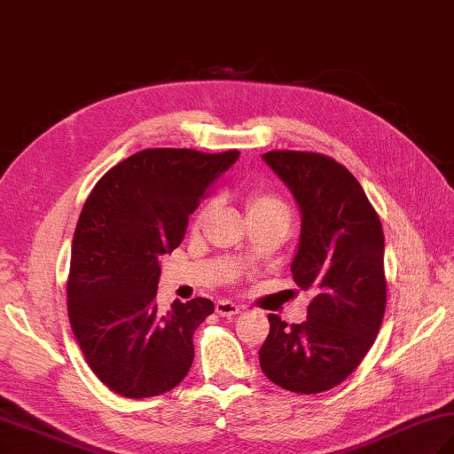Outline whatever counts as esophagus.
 I'll return each instance as SVG.
<instances>
[{
	"mask_svg": "<svg viewBox=\"0 0 454 454\" xmlns=\"http://www.w3.org/2000/svg\"><path fill=\"white\" fill-rule=\"evenodd\" d=\"M215 308H216V314L224 316V317H232V316L239 314V306L234 304V302H230V301H218Z\"/></svg>",
	"mask_w": 454,
	"mask_h": 454,
	"instance_id": "obj_1",
	"label": "esophagus"
}]
</instances>
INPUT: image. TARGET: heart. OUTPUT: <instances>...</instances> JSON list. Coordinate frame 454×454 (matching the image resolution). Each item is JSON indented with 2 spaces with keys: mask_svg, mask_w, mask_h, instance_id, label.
<instances>
[{
  "mask_svg": "<svg viewBox=\"0 0 454 454\" xmlns=\"http://www.w3.org/2000/svg\"><path fill=\"white\" fill-rule=\"evenodd\" d=\"M210 205H207L199 212L197 222H200L208 215ZM247 216H278L285 222L291 218V210L285 205V202L278 199L273 192H254L252 197L247 199Z\"/></svg>",
  "mask_w": 454,
  "mask_h": 454,
  "instance_id": "heart-1",
  "label": "heart"
}]
</instances>
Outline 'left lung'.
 I'll return each instance as SVG.
<instances>
[{"instance_id": "1", "label": "left lung", "mask_w": 454, "mask_h": 454, "mask_svg": "<svg viewBox=\"0 0 454 454\" xmlns=\"http://www.w3.org/2000/svg\"><path fill=\"white\" fill-rule=\"evenodd\" d=\"M263 160L301 208L291 271L314 298L302 324L269 314L259 364L277 387L320 394L341 384L379 335L387 308L382 224L359 181L335 160L293 150L267 152Z\"/></svg>"}]
</instances>
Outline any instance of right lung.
I'll return each instance as SVG.
<instances>
[{"label": "right lung", "instance_id": "right-lung-1", "mask_svg": "<svg viewBox=\"0 0 454 454\" xmlns=\"http://www.w3.org/2000/svg\"><path fill=\"white\" fill-rule=\"evenodd\" d=\"M238 150L150 148L98 181L74 232L67 317L95 376L124 398L166 394L185 379L192 333L215 312L208 298L156 304L160 259L185 236L189 216Z\"/></svg>", "mask_w": 454, "mask_h": 454}]
</instances>
